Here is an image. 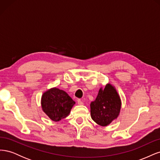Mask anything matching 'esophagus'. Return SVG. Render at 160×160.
Here are the masks:
<instances>
[{"label": "esophagus", "mask_w": 160, "mask_h": 160, "mask_svg": "<svg viewBox=\"0 0 160 160\" xmlns=\"http://www.w3.org/2000/svg\"><path fill=\"white\" fill-rule=\"evenodd\" d=\"M77 103H78V105H83V102L81 99H77Z\"/></svg>", "instance_id": "1"}]
</instances>
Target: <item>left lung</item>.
<instances>
[{
    "instance_id": "obj_1",
    "label": "left lung",
    "mask_w": 160,
    "mask_h": 160,
    "mask_svg": "<svg viewBox=\"0 0 160 160\" xmlns=\"http://www.w3.org/2000/svg\"><path fill=\"white\" fill-rule=\"evenodd\" d=\"M91 116L94 122L101 126H107L117 119L122 108V101L115 88L108 83L101 88L98 96L90 104Z\"/></svg>"
}]
</instances>
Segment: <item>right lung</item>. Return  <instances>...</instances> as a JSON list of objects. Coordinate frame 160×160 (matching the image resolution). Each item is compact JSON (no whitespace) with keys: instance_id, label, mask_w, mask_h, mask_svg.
<instances>
[{"instance_id":"1","label":"right lung","mask_w":160,"mask_h":160,"mask_svg":"<svg viewBox=\"0 0 160 160\" xmlns=\"http://www.w3.org/2000/svg\"><path fill=\"white\" fill-rule=\"evenodd\" d=\"M41 104L43 112L56 122L69 115L75 102L63 90L52 88L43 93Z\"/></svg>"}]
</instances>
